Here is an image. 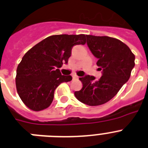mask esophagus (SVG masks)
Masks as SVG:
<instances>
[{"label": "esophagus", "mask_w": 148, "mask_h": 148, "mask_svg": "<svg viewBox=\"0 0 148 148\" xmlns=\"http://www.w3.org/2000/svg\"><path fill=\"white\" fill-rule=\"evenodd\" d=\"M79 77L77 76L76 75H73V79H77Z\"/></svg>", "instance_id": "obj_1"}]
</instances>
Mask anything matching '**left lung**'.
Here are the masks:
<instances>
[{"label":"left lung","instance_id":"left-lung-1","mask_svg":"<svg viewBox=\"0 0 148 148\" xmlns=\"http://www.w3.org/2000/svg\"><path fill=\"white\" fill-rule=\"evenodd\" d=\"M90 50L98 59L102 71L99 80L87 75L79 78L82 88L75 92L78 100L90 106L103 105L112 99L129 80L135 66V55L121 40L109 36L86 35Z\"/></svg>","mask_w":148,"mask_h":148}]
</instances>
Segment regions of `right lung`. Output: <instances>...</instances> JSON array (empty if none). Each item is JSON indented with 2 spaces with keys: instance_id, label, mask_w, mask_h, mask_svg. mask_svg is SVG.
Here are the masks:
<instances>
[{
  "instance_id": "right-lung-1",
  "label": "right lung",
  "mask_w": 148,
  "mask_h": 148,
  "mask_svg": "<svg viewBox=\"0 0 148 148\" xmlns=\"http://www.w3.org/2000/svg\"><path fill=\"white\" fill-rule=\"evenodd\" d=\"M85 43L84 34L53 35L25 53L18 65L16 84L27 108L39 112L51 104L59 84L72 80L71 75H62L58 68L67 64L74 45Z\"/></svg>"
}]
</instances>
